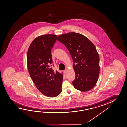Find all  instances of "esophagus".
<instances>
[{"label": "esophagus", "instance_id": "obj_1", "mask_svg": "<svg viewBox=\"0 0 127 127\" xmlns=\"http://www.w3.org/2000/svg\"><path fill=\"white\" fill-rule=\"evenodd\" d=\"M67 71H68V70H67V69H65V70H64V73L65 74H66V73H67Z\"/></svg>", "mask_w": 127, "mask_h": 127}]
</instances>
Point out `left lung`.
<instances>
[{
	"label": "left lung",
	"mask_w": 127,
	"mask_h": 127,
	"mask_svg": "<svg viewBox=\"0 0 127 127\" xmlns=\"http://www.w3.org/2000/svg\"><path fill=\"white\" fill-rule=\"evenodd\" d=\"M57 39L64 44L72 57L75 73L74 87L82 91H90L97 83L100 70L99 56L95 45L86 36L77 32L61 34Z\"/></svg>",
	"instance_id": "obj_1"
}]
</instances>
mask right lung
<instances>
[{
  "mask_svg": "<svg viewBox=\"0 0 127 127\" xmlns=\"http://www.w3.org/2000/svg\"><path fill=\"white\" fill-rule=\"evenodd\" d=\"M57 36L45 34L36 37L30 44L27 52L29 73L37 89L47 97L58 96L62 91L63 73L52 71L51 51Z\"/></svg>",
  "mask_w": 127,
  "mask_h": 127,
  "instance_id": "obj_1",
  "label": "right lung"
}]
</instances>
